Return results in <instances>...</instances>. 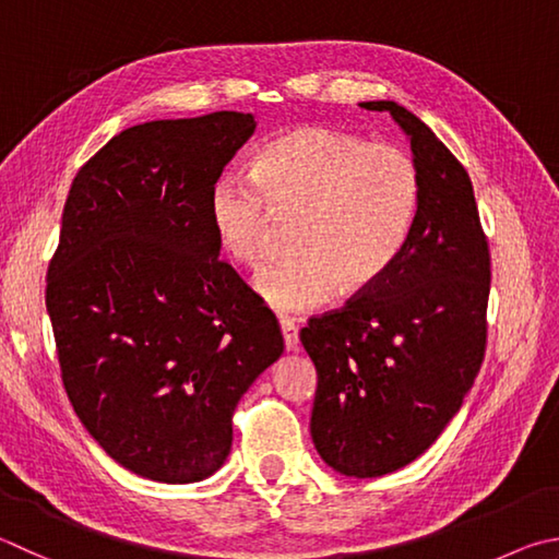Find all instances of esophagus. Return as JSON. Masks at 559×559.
Listing matches in <instances>:
<instances>
[{"label":"esophagus","instance_id":"34e87169","mask_svg":"<svg viewBox=\"0 0 559 559\" xmlns=\"http://www.w3.org/2000/svg\"><path fill=\"white\" fill-rule=\"evenodd\" d=\"M281 332H283V347H286V352H296L298 349L296 322L288 320V318H281Z\"/></svg>","mask_w":559,"mask_h":559}]
</instances>
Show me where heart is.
I'll use <instances>...</instances> for the list:
<instances>
[{"label":"heart","mask_w":559,"mask_h":559,"mask_svg":"<svg viewBox=\"0 0 559 559\" xmlns=\"http://www.w3.org/2000/svg\"><path fill=\"white\" fill-rule=\"evenodd\" d=\"M420 205V174L403 148L302 124L263 144L253 178L222 174L207 217L231 261L253 266L266 249L271 210L296 212L293 249L263 263L253 288L281 312H306L334 290L361 293L393 266Z\"/></svg>","instance_id":"obj_1"}]
</instances>
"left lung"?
Wrapping results in <instances>:
<instances>
[{
	"instance_id": "obj_1",
	"label": "left lung",
	"mask_w": 559,
	"mask_h": 559,
	"mask_svg": "<svg viewBox=\"0 0 559 559\" xmlns=\"http://www.w3.org/2000/svg\"><path fill=\"white\" fill-rule=\"evenodd\" d=\"M411 141L420 205L393 266L342 310L310 318L300 342L318 369L310 435L322 462L357 479L430 448L462 408L486 347L489 245L472 180L418 117L391 99Z\"/></svg>"
}]
</instances>
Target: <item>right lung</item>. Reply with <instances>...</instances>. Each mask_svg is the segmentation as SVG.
I'll list each match as a JSON object with an SVG mask.
<instances>
[{
	"instance_id": "add662e5",
	"label": "right lung",
	"mask_w": 559,
	"mask_h": 559,
	"mask_svg": "<svg viewBox=\"0 0 559 559\" xmlns=\"http://www.w3.org/2000/svg\"><path fill=\"white\" fill-rule=\"evenodd\" d=\"M253 131L241 111L124 129L66 200L46 286L66 393L99 448L151 481L215 474L237 403L283 354L207 217L212 182Z\"/></svg>"
}]
</instances>
